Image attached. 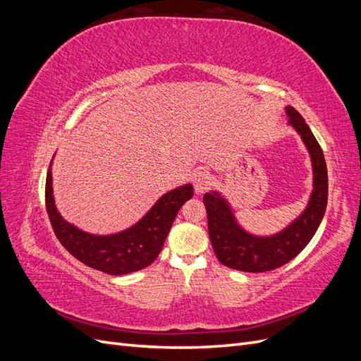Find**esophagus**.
Here are the masks:
<instances>
[{
  "label": "esophagus",
  "mask_w": 361,
  "mask_h": 361,
  "mask_svg": "<svg viewBox=\"0 0 361 361\" xmlns=\"http://www.w3.org/2000/svg\"><path fill=\"white\" fill-rule=\"evenodd\" d=\"M192 183H194L195 192H197V194H202V192H204L207 188L211 187L212 178H211V174L207 173V171H204V170H199V171H195V173H194V176H192Z\"/></svg>",
  "instance_id": "1"
}]
</instances>
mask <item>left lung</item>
Here are the masks:
<instances>
[{
    "label": "left lung",
    "mask_w": 361,
    "mask_h": 361,
    "mask_svg": "<svg viewBox=\"0 0 361 361\" xmlns=\"http://www.w3.org/2000/svg\"><path fill=\"white\" fill-rule=\"evenodd\" d=\"M289 123L297 129L307 147L313 166V192L305 211L285 231L274 236H253L235 220L231 206L218 192H206L203 202L207 212V228L218 260L224 267L244 272H267L280 268L295 256L318 231L329 200V174L322 149L302 116L286 108Z\"/></svg>",
    "instance_id": "8db88e82"
}]
</instances>
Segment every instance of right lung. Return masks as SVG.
Instances as JSON below:
<instances>
[{
	"label": "right lung",
	"mask_w": 361,
	"mask_h": 361,
	"mask_svg": "<svg viewBox=\"0 0 361 361\" xmlns=\"http://www.w3.org/2000/svg\"><path fill=\"white\" fill-rule=\"evenodd\" d=\"M51 164L47 174L45 203L54 233L60 244L84 265L111 276H123L149 267L161 253L182 204L194 194L192 185L187 183L164 194L137 224L126 231L108 236L90 235L64 221L59 214L52 195Z\"/></svg>",
	"instance_id": "1"
}]
</instances>
